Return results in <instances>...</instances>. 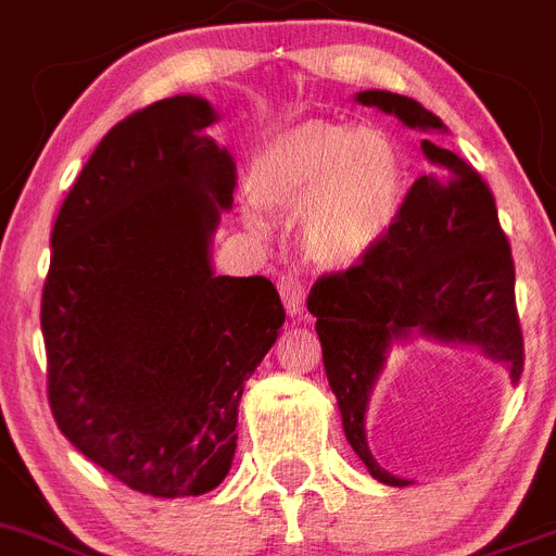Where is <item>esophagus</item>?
Instances as JSON below:
<instances>
[{"label":"esophagus","instance_id":"obj_1","mask_svg":"<svg viewBox=\"0 0 556 556\" xmlns=\"http://www.w3.org/2000/svg\"><path fill=\"white\" fill-rule=\"evenodd\" d=\"M279 296H282L285 309L290 315H302L304 313V285L299 282L296 277L285 274L282 282H279Z\"/></svg>","mask_w":556,"mask_h":556}]
</instances>
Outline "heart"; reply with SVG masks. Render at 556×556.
Wrapping results in <instances>:
<instances>
[{"label":"heart","mask_w":556,"mask_h":556,"mask_svg":"<svg viewBox=\"0 0 556 556\" xmlns=\"http://www.w3.org/2000/svg\"><path fill=\"white\" fill-rule=\"evenodd\" d=\"M249 191L263 207L304 216V247L318 266L349 268L399 222L407 174L382 129L309 118L268 141L252 163Z\"/></svg>","instance_id":"b5f03b06"}]
</instances>
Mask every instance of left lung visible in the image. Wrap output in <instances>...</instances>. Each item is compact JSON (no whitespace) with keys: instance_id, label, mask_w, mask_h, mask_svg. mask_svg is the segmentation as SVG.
<instances>
[{"instance_id":"8db88e82","label":"left lung","mask_w":556,"mask_h":556,"mask_svg":"<svg viewBox=\"0 0 556 556\" xmlns=\"http://www.w3.org/2000/svg\"><path fill=\"white\" fill-rule=\"evenodd\" d=\"M354 99L424 129L427 172L404 197L388 238L357 266L324 274L309 290L307 309L315 315L329 388L354 454L374 479L404 488L407 479L379 468L365 438V409L390 346L413 332L477 346L507 363L509 379L518 382L523 334L515 309V266L484 179L434 141L446 129L443 122L399 93L363 91Z\"/></svg>"}]
</instances>
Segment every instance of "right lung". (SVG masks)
Returning a JSON list of instances; mask_svg holds the SVG:
<instances>
[{"label":"right lung","instance_id":"right-lung-1","mask_svg":"<svg viewBox=\"0 0 556 556\" xmlns=\"http://www.w3.org/2000/svg\"><path fill=\"white\" fill-rule=\"evenodd\" d=\"M216 118L182 93L110 129L60 207L43 282L60 432L157 498L224 482L243 384L285 324L271 279L210 263L235 191L232 154L207 135Z\"/></svg>","mask_w":556,"mask_h":556}]
</instances>
